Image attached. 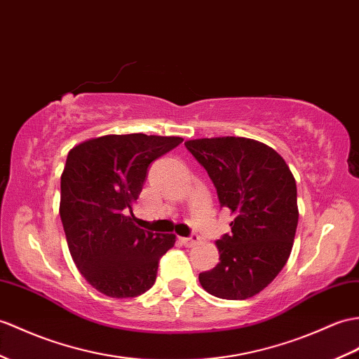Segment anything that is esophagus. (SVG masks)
I'll return each mask as SVG.
<instances>
[{
	"mask_svg": "<svg viewBox=\"0 0 359 359\" xmlns=\"http://www.w3.org/2000/svg\"><path fill=\"white\" fill-rule=\"evenodd\" d=\"M180 243L185 248H193L194 245H197L198 237L197 236H191V237H180Z\"/></svg>",
	"mask_w": 359,
	"mask_h": 359,
	"instance_id": "esophagus-1",
	"label": "esophagus"
}]
</instances>
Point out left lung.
I'll use <instances>...</instances> for the list:
<instances>
[{"mask_svg":"<svg viewBox=\"0 0 359 359\" xmlns=\"http://www.w3.org/2000/svg\"><path fill=\"white\" fill-rule=\"evenodd\" d=\"M210 174L222 208L234 220L217 245L220 262L198 273L208 294L223 299L257 295L277 277L292 251L298 224L297 183L273 148L246 137L187 140Z\"/></svg>","mask_w":359,"mask_h":359,"instance_id":"obj_1","label":"left lung"}]
</instances>
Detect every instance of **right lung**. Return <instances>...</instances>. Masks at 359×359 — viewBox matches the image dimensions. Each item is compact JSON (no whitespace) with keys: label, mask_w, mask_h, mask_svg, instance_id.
I'll list each match as a JSON object with an SVG mask.
<instances>
[{"label":"right lung","mask_w":359,"mask_h":359,"mask_svg":"<svg viewBox=\"0 0 359 359\" xmlns=\"http://www.w3.org/2000/svg\"><path fill=\"white\" fill-rule=\"evenodd\" d=\"M176 136L108 135L82 142L67 156L60 214L79 272L111 298L137 297L154 285L174 234L140 229L133 214L149 163L182 144Z\"/></svg>","instance_id":"right-lung-1"}]
</instances>
